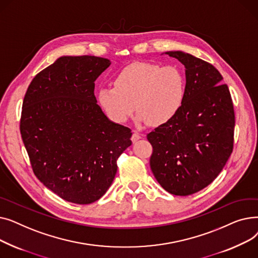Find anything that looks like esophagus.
<instances>
[{"instance_id":"obj_1","label":"esophagus","mask_w":258,"mask_h":258,"mask_svg":"<svg viewBox=\"0 0 258 258\" xmlns=\"http://www.w3.org/2000/svg\"><path fill=\"white\" fill-rule=\"evenodd\" d=\"M139 139H141V135H140L139 133H137V132H134V133H133V136H132V141H133V143H135V142H136V141L139 140Z\"/></svg>"}]
</instances>
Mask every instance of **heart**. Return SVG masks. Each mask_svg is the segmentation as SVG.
<instances>
[{"mask_svg": "<svg viewBox=\"0 0 258 258\" xmlns=\"http://www.w3.org/2000/svg\"><path fill=\"white\" fill-rule=\"evenodd\" d=\"M113 86L100 88L97 100L117 123H123L136 110L138 120L147 125L166 124L180 112L186 96L185 76L173 66L133 62L115 75Z\"/></svg>", "mask_w": 258, "mask_h": 258, "instance_id": "b5f03b06", "label": "heart"}]
</instances>
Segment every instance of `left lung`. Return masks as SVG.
Listing matches in <instances>:
<instances>
[{
	"mask_svg": "<svg viewBox=\"0 0 258 258\" xmlns=\"http://www.w3.org/2000/svg\"><path fill=\"white\" fill-rule=\"evenodd\" d=\"M185 67L186 96L180 112L147 134L150 160L158 183L174 196H189L218 177L233 150L235 117L223 76L183 51H168Z\"/></svg>",
	"mask_w": 258,
	"mask_h": 258,
	"instance_id": "left-lung-1",
	"label": "left lung"
}]
</instances>
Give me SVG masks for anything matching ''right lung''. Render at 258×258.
I'll use <instances>...</instances> for the list:
<instances>
[{
	"label": "right lung",
	"mask_w": 258,
	"mask_h": 258,
	"mask_svg": "<svg viewBox=\"0 0 258 258\" xmlns=\"http://www.w3.org/2000/svg\"><path fill=\"white\" fill-rule=\"evenodd\" d=\"M107 58L61 56L31 81L21 135L36 178L75 204L99 200L114 181L131 130L108 119L94 95Z\"/></svg>",
	"instance_id": "1"
}]
</instances>
